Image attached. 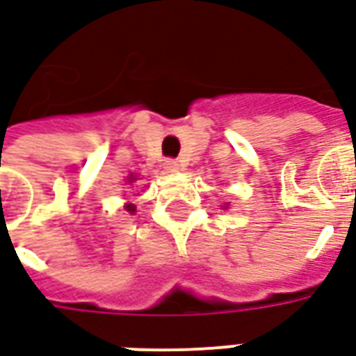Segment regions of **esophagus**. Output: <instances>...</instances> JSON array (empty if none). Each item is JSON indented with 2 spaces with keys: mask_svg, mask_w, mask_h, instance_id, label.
<instances>
[{
  "mask_svg": "<svg viewBox=\"0 0 356 356\" xmlns=\"http://www.w3.org/2000/svg\"><path fill=\"white\" fill-rule=\"evenodd\" d=\"M165 168H167L168 172H176V170H180V163L176 159H168L165 161Z\"/></svg>",
  "mask_w": 356,
  "mask_h": 356,
  "instance_id": "esophagus-1",
  "label": "esophagus"
}]
</instances>
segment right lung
Returning a JSON list of instances; mask_svg holds the SVG:
<instances>
[{
    "label": "right lung",
    "mask_w": 356,
    "mask_h": 356,
    "mask_svg": "<svg viewBox=\"0 0 356 356\" xmlns=\"http://www.w3.org/2000/svg\"><path fill=\"white\" fill-rule=\"evenodd\" d=\"M134 180H136L134 176H131V178H129V181H134ZM127 210H129V212H134V210H136V207H134V204H127Z\"/></svg>",
    "instance_id": "right-lung-1"
}]
</instances>
